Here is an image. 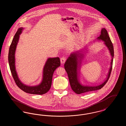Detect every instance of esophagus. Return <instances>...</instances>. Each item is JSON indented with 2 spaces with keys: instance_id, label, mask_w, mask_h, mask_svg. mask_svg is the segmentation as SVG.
Masks as SVG:
<instances>
[{
  "instance_id": "1",
  "label": "esophagus",
  "mask_w": 126,
  "mask_h": 126,
  "mask_svg": "<svg viewBox=\"0 0 126 126\" xmlns=\"http://www.w3.org/2000/svg\"><path fill=\"white\" fill-rule=\"evenodd\" d=\"M66 60V58L64 57H63L61 58V59H60V62H61V63L62 64H63V63H64L65 62Z\"/></svg>"
}]
</instances>
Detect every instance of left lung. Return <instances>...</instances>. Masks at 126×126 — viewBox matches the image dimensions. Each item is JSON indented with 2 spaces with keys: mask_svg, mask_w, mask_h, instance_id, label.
<instances>
[{
  "mask_svg": "<svg viewBox=\"0 0 126 126\" xmlns=\"http://www.w3.org/2000/svg\"><path fill=\"white\" fill-rule=\"evenodd\" d=\"M98 39L99 40H102L105 42V45L107 46L110 54L112 57V60L111 62V66L110 69V71L108 74V78L107 80L101 85L96 86H84L80 84V82L78 80V58H81L82 53H74L71 54L70 56L67 59L66 61L64 67L67 72L69 81L70 84V86L73 91L77 94H81L83 93H86L87 92H90L91 91H96V90L101 89L102 88L104 85L108 82V80L110 78L112 68V64L113 60L114 57V48L113 44L111 42L109 36L108 32L107 30L105 28H102L101 30V33L99 37H98ZM80 61L79 62L80 63Z\"/></svg>",
  "mask_w": 126,
  "mask_h": 126,
  "instance_id": "obj_1",
  "label": "left lung"
}]
</instances>
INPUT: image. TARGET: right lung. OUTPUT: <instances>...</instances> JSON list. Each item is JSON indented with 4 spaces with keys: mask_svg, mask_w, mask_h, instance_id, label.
Masks as SVG:
<instances>
[{
    "mask_svg": "<svg viewBox=\"0 0 126 126\" xmlns=\"http://www.w3.org/2000/svg\"><path fill=\"white\" fill-rule=\"evenodd\" d=\"M23 28H20L16 33L10 46L8 53V62L12 77L18 87L24 92L33 94L42 95L46 94L49 90L51 83L52 76L54 71L60 65L59 58H49L43 69V77L42 83L35 86H28L22 84L18 78L16 71L15 65V53L18 43L19 35L22 32Z\"/></svg>",
    "mask_w": 126,
    "mask_h": 126,
    "instance_id": "obj_1",
    "label": "right lung"
}]
</instances>
